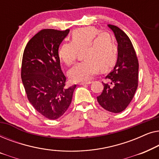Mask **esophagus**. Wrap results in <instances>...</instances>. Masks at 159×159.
I'll list each match as a JSON object with an SVG mask.
<instances>
[{"label":"esophagus","instance_id":"1","mask_svg":"<svg viewBox=\"0 0 159 159\" xmlns=\"http://www.w3.org/2000/svg\"><path fill=\"white\" fill-rule=\"evenodd\" d=\"M91 82H80L79 84L80 85H86V84H89Z\"/></svg>","mask_w":159,"mask_h":159}]
</instances>
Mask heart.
Returning a JSON list of instances; mask_svg holds the SVG:
<instances>
[{"label": "heart", "mask_w": 159, "mask_h": 159, "mask_svg": "<svg viewBox=\"0 0 159 159\" xmlns=\"http://www.w3.org/2000/svg\"><path fill=\"white\" fill-rule=\"evenodd\" d=\"M100 32L94 27L79 28L72 32L71 41L61 45L58 58L68 66L75 62L78 51L84 50V61L77 64L69 71V77L72 81H88L101 69L107 71L116 63L118 47L116 39L109 32Z\"/></svg>", "instance_id": "heart-1"}]
</instances>
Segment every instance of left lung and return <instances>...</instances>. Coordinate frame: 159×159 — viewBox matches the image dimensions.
I'll return each instance as SVG.
<instances>
[{"label":"left lung","mask_w":159,"mask_h":159,"mask_svg":"<svg viewBox=\"0 0 159 159\" xmlns=\"http://www.w3.org/2000/svg\"><path fill=\"white\" fill-rule=\"evenodd\" d=\"M108 26L118 43V58L114 70L106 77L108 82H103V90L97 101L106 111L119 113L129 106L138 88L139 63L127 34L116 26Z\"/></svg>","instance_id":"8db88e82"}]
</instances>
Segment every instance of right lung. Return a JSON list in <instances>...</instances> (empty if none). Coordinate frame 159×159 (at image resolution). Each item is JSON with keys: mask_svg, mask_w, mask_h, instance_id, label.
<instances>
[{"mask_svg": "<svg viewBox=\"0 0 159 159\" xmlns=\"http://www.w3.org/2000/svg\"><path fill=\"white\" fill-rule=\"evenodd\" d=\"M69 32L45 29L30 39L24 51L21 77L34 109L48 119L62 116L72 99L76 84L66 87L61 68L58 47Z\"/></svg>", "mask_w": 159, "mask_h": 159, "instance_id": "obj_1", "label": "right lung"}]
</instances>
